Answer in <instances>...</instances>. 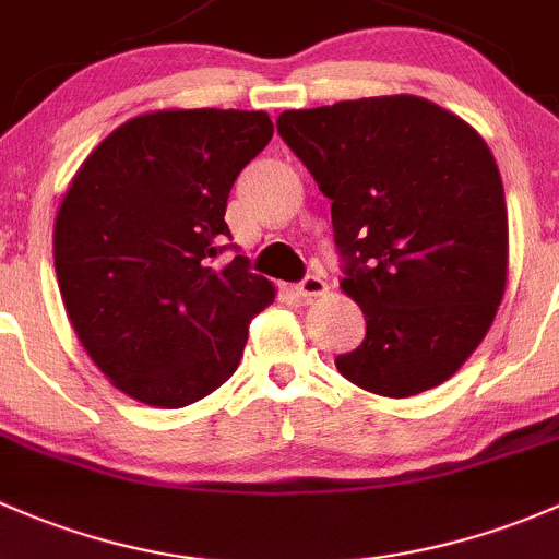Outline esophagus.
I'll return each mask as SVG.
<instances>
[{
  "instance_id": "esophagus-1",
  "label": "esophagus",
  "mask_w": 559,
  "mask_h": 559,
  "mask_svg": "<svg viewBox=\"0 0 559 559\" xmlns=\"http://www.w3.org/2000/svg\"><path fill=\"white\" fill-rule=\"evenodd\" d=\"M296 293L301 298H320V296H325V293H328V282L318 277V274H309L307 280L298 282Z\"/></svg>"
}]
</instances>
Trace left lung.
Instances as JSON below:
<instances>
[{"label":"left lung","mask_w":559,"mask_h":559,"mask_svg":"<svg viewBox=\"0 0 559 559\" xmlns=\"http://www.w3.org/2000/svg\"><path fill=\"white\" fill-rule=\"evenodd\" d=\"M282 140L331 199L342 290L366 338L344 379L384 399L447 382L490 331L509 277V215L490 147L423 96L285 109Z\"/></svg>","instance_id":"8db88e82"}]
</instances>
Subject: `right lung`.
I'll list each match as a JSON object with an SVG mask.
<instances>
[{"label": "right lung", "mask_w": 559, "mask_h": 559, "mask_svg": "<svg viewBox=\"0 0 559 559\" xmlns=\"http://www.w3.org/2000/svg\"><path fill=\"white\" fill-rule=\"evenodd\" d=\"M272 134L263 109H153L74 171L53 226L56 280L83 349L129 399L182 408L215 393L277 298L245 255L215 263L234 180Z\"/></svg>", "instance_id": "add662e5"}]
</instances>
